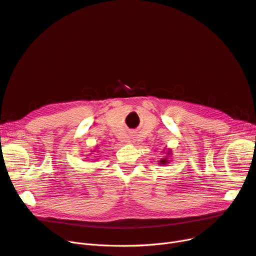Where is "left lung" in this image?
I'll list each match as a JSON object with an SVG mask.
<instances>
[{"label":"left lung","instance_id":"1","mask_svg":"<svg viewBox=\"0 0 256 256\" xmlns=\"http://www.w3.org/2000/svg\"><path fill=\"white\" fill-rule=\"evenodd\" d=\"M168 154H170V152H168ZM167 163H168V160H167V158H161L160 164H163V165H165V164H167Z\"/></svg>","mask_w":256,"mask_h":256}]
</instances>
